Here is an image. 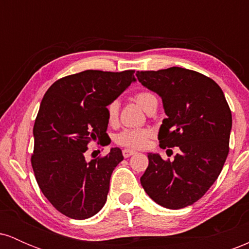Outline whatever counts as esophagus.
Returning a JSON list of instances; mask_svg holds the SVG:
<instances>
[{"instance_id": "esophagus-1", "label": "esophagus", "mask_w": 249, "mask_h": 249, "mask_svg": "<svg viewBox=\"0 0 249 249\" xmlns=\"http://www.w3.org/2000/svg\"><path fill=\"white\" fill-rule=\"evenodd\" d=\"M134 153L136 152H134L133 150H128V148H124V150H123V156H124L125 158H128V157L133 156Z\"/></svg>"}]
</instances>
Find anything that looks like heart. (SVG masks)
I'll list each match as a JSON object with an SVG mask.
<instances>
[{
  "label": "heart",
  "instance_id": "heart-1",
  "mask_svg": "<svg viewBox=\"0 0 249 249\" xmlns=\"http://www.w3.org/2000/svg\"><path fill=\"white\" fill-rule=\"evenodd\" d=\"M134 99L138 103L141 107L146 111L148 105L151 104L153 101H156V96L153 95L150 91H139L134 95ZM119 111V104L117 101L111 102L107 105V118L108 122H115L118 116ZM151 137V132L145 128H126V130L122 131L121 133H118L116 136V142L119 145L125 147L130 148H142L147 144L148 138Z\"/></svg>",
  "mask_w": 249,
  "mask_h": 249
}]
</instances>
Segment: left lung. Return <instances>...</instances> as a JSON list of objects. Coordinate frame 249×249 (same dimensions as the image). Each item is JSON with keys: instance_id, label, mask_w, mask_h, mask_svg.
I'll use <instances>...</instances> for the list:
<instances>
[{"instance_id": "1", "label": "left lung", "mask_w": 249, "mask_h": 249, "mask_svg": "<svg viewBox=\"0 0 249 249\" xmlns=\"http://www.w3.org/2000/svg\"><path fill=\"white\" fill-rule=\"evenodd\" d=\"M136 75L161 97L167 117L159 128V146L180 150L173 161L148 153L142 186L162 207L190 206L210 190L224 167L230 151L231 108L221 88L196 71L172 67Z\"/></svg>"}]
</instances>
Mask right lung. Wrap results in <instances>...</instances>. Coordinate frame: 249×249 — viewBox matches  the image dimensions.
<instances>
[{
  "label": "right lung",
  "instance_id": "right-lung-1",
  "mask_svg": "<svg viewBox=\"0 0 249 249\" xmlns=\"http://www.w3.org/2000/svg\"><path fill=\"white\" fill-rule=\"evenodd\" d=\"M134 71L85 70L58 79L43 97L34 125L31 165L50 204L71 219L93 216L107 202L110 178L123 157L112 147L85 160L89 142L107 136V107L136 82Z\"/></svg>",
  "mask_w": 249,
  "mask_h": 249
}]
</instances>
